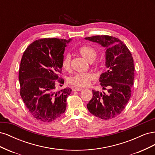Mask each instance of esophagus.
<instances>
[{"mask_svg": "<svg viewBox=\"0 0 155 155\" xmlns=\"http://www.w3.org/2000/svg\"><path fill=\"white\" fill-rule=\"evenodd\" d=\"M73 90H74V91H81L83 90V88H79V87H76V88H74Z\"/></svg>", "mask_w": 155, "mask_h": 155, "instance_id": "obj_1", "label": "esophagus"}]
</instances>
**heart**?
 <instances>
[{"mask_svg": "<svg viewBox=\"0 0 155 155\" xmlns=\"http://www.w3.org/2000/svg\"><path fill=\"white\" fill-rule=\"evenodd\" d=\"M79 53L88 62L92 63L96 59L97 51L90 46H83L78 50ZM71 55L67 54L62 60V67L65 70H69L71 67ZM95 78L91 73H78L68 78V83L76 87H85L88 86Z\"/></svg>", "mask_w": 155, "mask_h": 155, "instance_id": "b5f03b06", "label": "heart"}]
</instances>
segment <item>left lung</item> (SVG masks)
<instances>
[{"instance_id": "1", "label": "left lung", "mask_w": 155, "mask_h": 155, "mask_svg": "<svg viewBox=\"0 0 155 155\" xmlns=\"http://www.w3.org/2000/svg\"><path fill=\"white\" fill-rule=\"evenodd\" d=\"M105 48L107 71L100 78V85L107 93L92 91L87 109L94 116L110 120L125 109L131 96L134 78V61L127 46L115 37L95 35L85 37Z\"/></svg>"}]
</instances>
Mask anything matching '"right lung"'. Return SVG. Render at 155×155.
Instances as JSON below:
<instances>
[{
	"label": "right lung",
	"mask_w": 155,
	"mask_h": 155,
	"mask_svg": "<svg viewBox=\"0 0 155 155\" xmlns=\"http://www.w3.org/2000/svg\"><path fill=\"white\" fill-rule=\"evenodd\" d=\"M71 40V39H70ZM70 40L44 38L28 46L21 61L18 73L20 94L32 116L42 122H51L66 110L70 88L56 91L64 48Z\"/></svg>",
	"instance_id": "right-lung-1"
}]
</instances>
